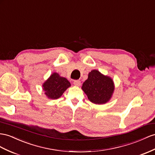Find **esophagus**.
<instances>
[{
  "label": "esophagus",
  "instance_id": "1",
  "mask_svg": "<svg viewBox=\"0 0 155 155\" xmlns=\"http://www.w3.org/2000/svg\"><path fill=\"white\" fill-rule=\"evenodd\" d=\"M74 85L75 86H81V81H74Z\"/></svg>",
  "mask_w": 155,
  "mask_h": 155
}]
</instances>
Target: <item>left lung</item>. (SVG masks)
I'll list each match as a JSON object with an SVG mask.
<instances>
[{
    "label": "left lung",
    "instance_id": "1",
    "mask_svg": "<svg viewBox=\"0 0 155 155\" xmlns=\"http://www.w3.org/2000/svg\"><path fill=\"white\" fill-rule=\"evenodd\" d=\"M82 90L91 102L97 105H102L111 99L114 84L110 77L94 69L88 73V79L82 84Z\"/></svg>",
    "mask_w": 155,
    "mask_h": 155
}]
</instances>
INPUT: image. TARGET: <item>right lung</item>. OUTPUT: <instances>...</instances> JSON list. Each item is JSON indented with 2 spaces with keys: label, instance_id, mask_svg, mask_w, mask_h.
I'll use <instances>...</instances> for the list:
<instances>
[{
  "label": "right lung",
  "instance_id": "obj_1",
  "mask_svg": "<svg viewBox=\"0 0 155 155\" xmlns=\"http://www.w3.org/2000/svg\"><path fill=\"white\" fill-rule=\"evenodd\" d=\"M71 86V83L58 73H53L43 83L42 89L48 98L55 100L60 97L65 91Z\"/></svg>",
  "mask_w": 155,
  "mask_h": 155
}]
</instances>
